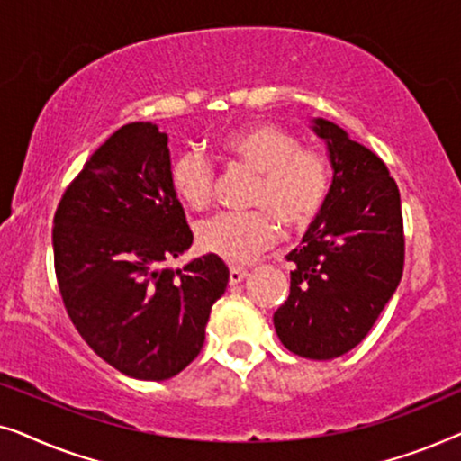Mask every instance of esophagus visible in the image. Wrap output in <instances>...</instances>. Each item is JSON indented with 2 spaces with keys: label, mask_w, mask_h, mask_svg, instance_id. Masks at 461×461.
I'll return each mask as SVG.
<instances>
[{
  "label": "esophagus",
  "mask_w": 461,
  "mask_h": 461,
  "mask_svg": "<svg viewBox=\"0 0 461 461\" xmlns=\"http://www.w3.org/2000/svg\"><path fill=\"white\" fill-rule=\"evenodd\" d=\"M245 275H248V270H245L243 267H230V273H229L230 285H237V283H241L245 279Z\"/></svg>",
  "instance_id": "34e87169"
}]
</instances>
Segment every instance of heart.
Wrapping results in <instances>:
<instances>
[{
	"label": "heart",
	"mask_w": 461,
	"mask_h": 461,
	"mask_svg": "<svg viewBox=\"0 0 461 461\" xmlns=\"http://www.w3.org/2000/svg\"><path fill=\"white\" fill-rule=\"evenodd\" d=\"M220 159L256 174L249 193L254 212L218 213L197 226V245L230 264L254 260L276 241L279 229L302 230L319 216L331 185V167L321 150L306 149L292 131L273 123H249L213 142ZM178 199L194 212L210 207L213 169L201 153H185L172 167Z\"/></svg>",
	"instance_id": "heart-1"
}]
</instances>
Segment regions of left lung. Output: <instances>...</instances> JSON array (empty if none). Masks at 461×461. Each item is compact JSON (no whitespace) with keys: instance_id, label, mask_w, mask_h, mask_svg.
Here are the masks:
<instances>
[{"instance_id":"obj_1","label":"left lung","mask_w":461,"mask_h":461,"mask_svg":"<svg viewBox=\"0 0 461 461\" xmlns=\"http://www.w3.org/2000/svg\"><path fill=\"white\" fill-rule=\"evenodd\" d=\"M312 130L327 142L333 180L302 245L289 251V298L273 321L287 350L327 361L355 348L393 298L405 235L386 163L327 119H314Z\"/></svg>"}]
</instances>
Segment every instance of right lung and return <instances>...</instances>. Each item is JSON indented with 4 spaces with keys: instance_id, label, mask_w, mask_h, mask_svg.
I'll return each instance as SVG.
<instances>
[{
    "instance_id": "add662e5",
    "label": "right lung",
    "mask_w": 461,
    "mask_h": 461,
    "mask_svg": "<svg viewBox=\"0 0 461 461\" xmlns=\"http://www.w3.org/2000/svg\"><path fill=\"white\" fill-rule=\"evenodd\" d=\"M52 245L67 314L100 358L149 382L193 363L229 267L207 254L166 268L193 245L167 134L136 122L98 147L56 207Z\"/></svg>"
}]
</instances>
